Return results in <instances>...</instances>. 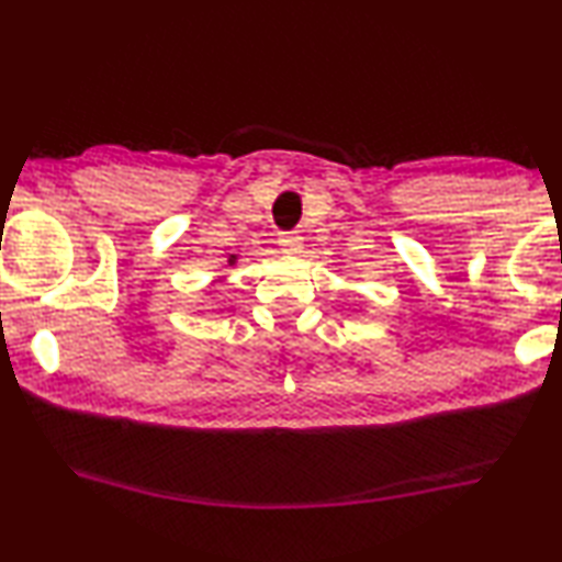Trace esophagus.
Masks as SVG:
<instances>
[{
  "mask_svg": "<svg viewBox=\"0 0 562 562\" xmlns=\"http://www.w3.org/2000/svg\"><path fill=\"white\" fill-rule=\"evenodd\" d=\"M280 248H282L284 255L294 257L303 250V238L294 236V234H280Z\"/></svg>",
  "mask_w": 562,
  "mask_h": 562,
  "instance_id": "esophagus-1",
  "label": "esophagus"
}]
</instances>
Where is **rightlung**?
<instances>
[{"mask_svg": "<svg viewBox=\"0 0 562 562\" xmlns=\"http://www.w3.org/2000/svg\"><path fill=\"white\" fill-rule=\"evenodd\" d=\"M234 263H236V255H232V257H229V266H234Z\"/></svg>", "mask_w": 562, "mask_h": 562, "instance_id": "right-lung-1", "label": "right lung"}]
</instances>
